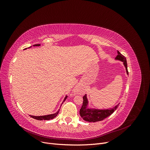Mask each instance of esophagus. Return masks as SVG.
<instances>
[{
	"label": "esophagus",
	"mask_w": 150,
	"mask_h": 150,
	"mask_svg": "<svg viewBox=\"0 0 150 150\" xmlns=\"http://www.w3.org/2000/svg\"><path fill=\"white\" fill-rule=\"evenodd\" d=\"M80 91H81V88L79 86H76V87H75V88L74 89V93H79Z\"/></svg>",
	"instance_id": "1"
}]
</instances>
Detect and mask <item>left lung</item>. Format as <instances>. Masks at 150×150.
<instances>
[{"label": "left lung", "mask_w": 150, "mask_h": 150, "mask_svg": "<svg viewBox=\"0 0 150 150\" xmlns=\"http://www.w3.org/2000/svg\"><path fill=\"white\" fill-rule=\"evenodd\" d=\"M117 52V55L115 59L122 61L123 62V64L126 68V71L127 74H128V67H127V62L126 57L122 56V54L119 52ZM119 104H117L115 107L112 108H109V109H104V110H99V109L96 108H89V101L87 98V96L85 95L83 97V106L81 107V110L79 111L80 116L81 117L86 121L88 122H97L100 121L107 117L110 116L112 115L115 111L116 110L119 106Z\"/></svg>", "instance_id": "obj_1"}]
</instances>
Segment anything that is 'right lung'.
I'll return each mask as SVG.
<instances>
[{
	"label": "right lung",
	"instance_id": "1",
	"mask_svg": "<svg viewBox=\"0 0 150 150\" xmlns=\"http://www.w3.org/2000/svg\"><path fill=\"white\" fill-rule=\"evenodd\" d=\"M40 46V44H35V45H33V46ZM30 47H31V46ZM67 98V96L66 95V97L64 99V101H63L62 103L64 102V101L66 100ZM59 111V110L56 112L54 113V114H51V115H44V116H35L30 115V116L31 117H33V118L35 119V120H51L54 118V117H55L58 115Z\"/></svg>",
	"mask_w": 150,
	"mask_h": 150
}]
</instances>
